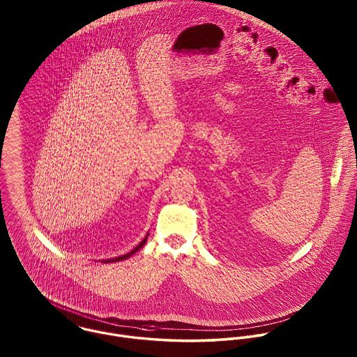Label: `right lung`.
I'll use <instances>...</instances> for the list:
<instances>
[{"label": "right lung", "mask_w": 357, "mask_h": 357, "mask_svg": "<svg viewBox=\"0 0 357 357\" xmlns=\"http://www.w3.org/2000/svg\"><path fill=\"white\" fill-rule=\"evenodd\" d=\"M147 238H149V234L146 235V238L132 250V252H129V253H126V255H118V257H114V258H107V259H99V261H102V264H108V262H116V261H122V259H128L130 255H135V253H137L144 245H146V242H147Z\"/></svg>", "instance_id": "right-lung-1"}]
</instances>
